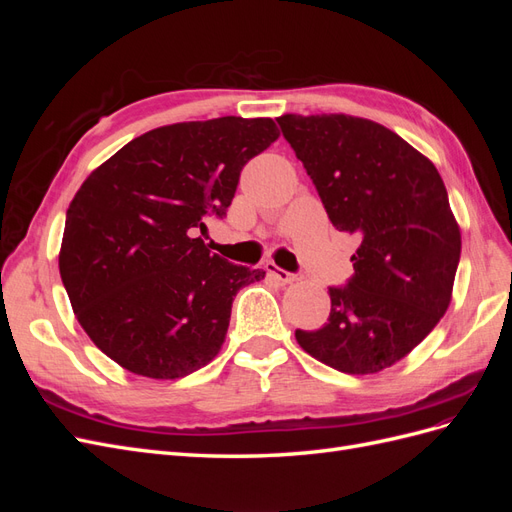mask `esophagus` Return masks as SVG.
Segmentation results:
<instances>
[{"mask_svg":"<svg viewBox=\"0 0 512 512\" xmlns=\"http://www.w3.org/2000/svg\"><path fill=\"white\" fill-rule=\"evenodd\" d=\"M267 273L269 275H273L277 282L280 284H284V286H288V284H294V282H299V277L297 275H292V273H288V271H284V269H277L273 262H267Z\"/></svg>","mask_w":512,"mask_h":512,"instance_id":"obj_1","label":"esophagus"}]
</instances>
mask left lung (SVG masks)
<instances>
[{
    "mask_svg": "<svg viewBox=\"0 0 512 512\" xmlns=\"http://www.w3.org/2000/svg\"><path fill=\"white\" fill-rule=\"evenodd\" d=\"M277 123L333 226L361 241L348 286L329 288V322L294 337L337 371L378 374L421 344L451 305L461 230L444 181L421 151L371 119L288 113Z\"/></svg>",
    "mask_w": 512,
    "mask_h": 512,
    "instance_id": "left-lung-1",
    "label": "left lung"
}]
</instances>
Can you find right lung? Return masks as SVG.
Listing matches in <instances>:
<instances>
[{"mask_svg":"<svg viewBox=\"0 0 512 512\" xmlns=\"http://www.w3.org/2000/svg\"><path fill=\"white\" fill-rule=\"evenodd\" d=\"M280 138L271 117L183 121L141 134L74 194L59 273L76 320L136 376L177 380L211 363L237 292L262 269L211 254L196 232L232 203L243 166Z\"/></svg>","mask_w":512,"mask_h":512,"instance_id":"1","label":"right lung"}]
</instances>
